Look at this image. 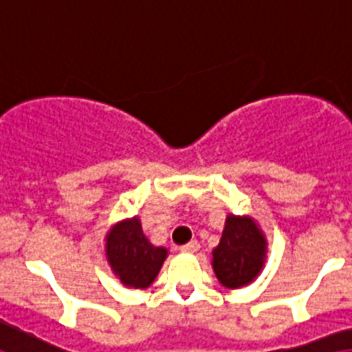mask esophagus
<instances>
[{
	"mask_svg": "<svg viewBox=\"0 0 352 352\" xmlns=\"http://www.w3.org/2000/svg\"><path fill=\"white\" fill-rule=\"evenodd\" d=\"M179 250L185 253H196L198 250H200V244H198L196 241H190V242H187V244H184V246L179 248Z\"/></svg>",
	"mask_w": 352,
	"mask_h": 352,
	"instance_id": "34e87169",
	"label": "esophagus"
}]
</instances>
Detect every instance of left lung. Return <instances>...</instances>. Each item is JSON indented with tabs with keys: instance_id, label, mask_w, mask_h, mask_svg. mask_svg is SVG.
<instances>
[{
	"instance_id": "1",
	"label": "left lung",
	"mask_w": 352,
	"mask_h": 352,
	"mask_svg": "<svg viewBox=\"0 0 352 352\" xmlns=\"http://www.w3.org/2000/svg\"><path fill=\"white\" fill-rule=\"evenodd\" d=\"M266 246V236L252 217L228 214L220 244L213 250V270L220 285H250L263 270Z\"/></svg>"
}]
</instances>
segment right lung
<instances>
[{"instance_id": "obj_1", "label": "right lung", "mask_w": 352, "mask_h": 352, "mask_svg": "<svg viewBox=\"0 0 352 352\" xmlns=\"http://www.w3.org/2000/svg\"><path fill=\"white\" fill-rule=\"evenodd\" d=\"M167 253V248L151 244L138 217L117 222L106 235L108 264L128 288L151 287Z\"/></svg>"}]
</instances>
